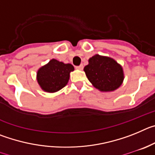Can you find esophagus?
<instances>
[{
  "instance_id": "esophagus-1",
  "label": "esophagus",
  "mask_w": 155,
  "mask_h": 155,
  "mask_svg": "<svg viewBox=\"0 0 155 155\" xmlns=\"http://www.w3.org/2000/svg\"><path fill=\"white\" fill-rule=\"evenodd\" d=\"M76 69L77 70H80V71H81L82 69H83V65H80V66H77L76 67Z\"/></svg>"
}]
</instances>
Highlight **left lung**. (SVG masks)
<instances>
[{
  "label": "left lung",
  "mask_w": 155,
  "mask_h": 155,
  "mask_svg": "<svg viewBox=\"0 0 155 155\" xmlns=\"http://www.w3.org/2000/svg\"><path fill=\"white\" fill-rule=\"evenodd\" d=\"M84 71L94 87L101 91H113L120 87L124 79L123 68L113 58L98 54L88 60Z\"/></svg>",
  "instance_id": "1"
}]
</instances>
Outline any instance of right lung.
<instances>
[{"label": "right lung", "mask_w": 155, "mask_h": 155, "mask_svg": "<svg viewBox=\"0 0 155 155\" xmlns=\"http://www.w3.org/2000/svg\"><path fill=\"white\" fill-rule=\"evenodd\" d=\"M74 70L71 64L52 59L37 71V81L43 91L53 93L62 89L68 84L70 73Z\"/></svg>", "instance_id": "obj_1"}]
</instances>
